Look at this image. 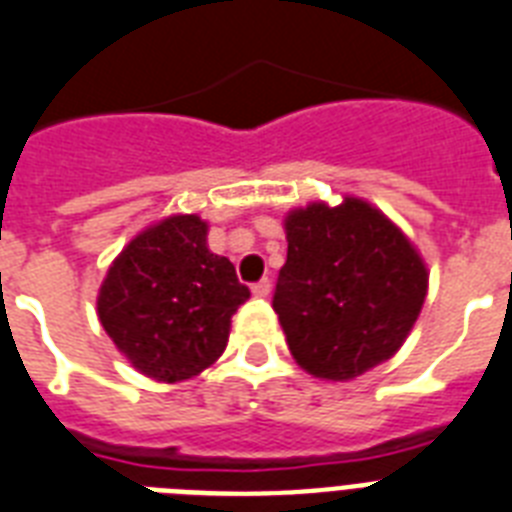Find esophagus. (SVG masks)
<instances>
[{
  "instance_id": "34e87169",
  "label": "esophagus",
  "mask_w": 512,
  "mask_h": 512,
  "mask_svg": "<svg viewBox=\"0 0 512 512\" xmlns=\"http://www.w3.org/2000/svg\"><path fill=\"white\" fill-rule=\"evenodd\" d=\"M252 295H255V297L271 295V281L263 279V281H257V284H252Z\"/></svg>"
}]
</instances>
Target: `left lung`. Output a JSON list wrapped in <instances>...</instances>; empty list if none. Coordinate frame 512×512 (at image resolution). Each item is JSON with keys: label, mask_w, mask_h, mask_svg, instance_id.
Masks as SVG:
<instances>
[{"label": "left lung", "mask_w": 512, "mask_h": 512, "mask_svg": "<svg viewBox=\"0 0 512 512\" xmlns=\"http://www.w3.org/2000/svg\"><path fill=\"white\" fill-rule=\"evenodd\" d=\"M284 231L273 311L297 364L348 382L396 356L428 295V265L409 236L358 196L289 209Z\"/></svg>", "instance_id": "obj_1"}]
</instances>
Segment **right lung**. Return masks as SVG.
I'll list each match as a JSON object with an SVG mask.
<instances>
[{
  "instance_id": "obj_1",
  "label": "right lung",
  "mask_w": 512,
  "mask_h": 512,
  "mask_svg": "<svg viewBox=\"0 0 512 512\" xmlns=\"http://www.w3.org/2000/svg\"><path fill=\"white\" fill-rule=\"evenodd\" d=\"M207 220L170 215L108 265L98 319L127 361L156 382H183L223 356L231 316L249 300L228 257L209 252Z\"/></svg>"
}]
</instances>
